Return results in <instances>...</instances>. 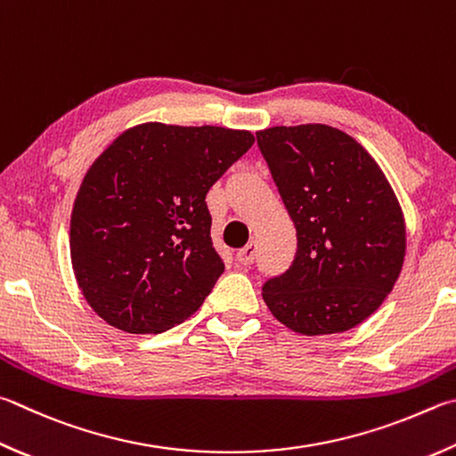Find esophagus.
I'll return each instance as SVG.
<instances>
[{
    "instance_id": "esophagus-1",
    "label": "esophagus",
    "mask_w": 456,
    "mask_h": 456,
    "mask_svg": "<svg viewBox=\"0 0 456 456\" xmlns=\"http://www.w3.org/2000/svg\"><path fill=\"white\" fill-rule=\"evenodd\" d=\"M255 259H256V243L255 241H251L249 245L243 247L241 251H237V261L245 265V267H247V265H253Z\"/></svg>"
}]
</instances>
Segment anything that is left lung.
Wrapping results in <instances>:
<instances>
[{"mask_svg":"<svg viewBox=\"0 0 456 456\" xmlns=\"http://www.w3.org/2000/svg\"><path fill=\"white\" fill-rule=\"evenodd\" d=\"M297 229V253L267 279L263 299L301 335L343 333L375 313L399 279L404 221L375 159L335 127L307 123L256 131Z\"/></svg>","mask_w":456,"mask_h":456,"instance_id":"1","label":"left lung"}]
</instances>
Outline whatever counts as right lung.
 I'll return each instance as SVG.
<instances>
[{"label":"right lung","mask_w":456,"mask_h":456,"mask_svg":"<svg viewBox=\"0 0 456 456\" xmlns=\"http://www.w3.org/2000/svg\"><path fill=\"white\" fill-rule=\"evenodd\" d=\"M249 131L143 123L86 173L71 213V265L99 317L163 333L201 307L225 263L207 191L253 145Z\"/></svg>","instance_id":"add662e5"}]
</instances>
